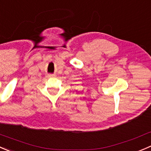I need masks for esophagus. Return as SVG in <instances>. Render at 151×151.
I'll list each match as a JSON object with an SVG mask.
<instances>
[{"label": "esophagus", "instance_id": "esophagus-1", "mask_svg": "<svg viewBox=\"0 0 151 151\" xmlns=\"http://www.w3.org/2000/svg\"><path fill=\"white\" fill-rule=\"evenodd\" d=\"M53 75H52V74H48V75H47V77H53Z\"/></svg>", "mask_w": 151, "mask_h": 151}]
</instances>
